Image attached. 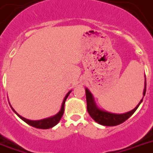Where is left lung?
Here are the masks:
<instances>
[{
  "label": "left lung",
  "mask_w": 153,
  "mask_h": 153,
  "mask_svg": "<svg viewBox=\"0 0 153 153\" xmlns=\"http://www.w3.org/2000/svg\"><path fill=\"white\" fill-rule=\"evenodd\" d=\"M146 80L145 82V89L144 92H143V96H145V94H146ZM86 98H87V111H88L89 114L91 115V117L96 122H97L100 125H105V126H115V125H118L120 124L123 123L124 121H126L128 118H129V117L134 114V112L137 110V108H139V106L140 105L141 103H142V99H143L142 98L140 100L139 104L132 111H131L125 113V114H117L100 110L96 106L94 100V98H93L92 94H91V92H90L89 90L87 89V88H86Z\"/></svg>",
  "instance_id": "8db88e82"
}]
</instances>
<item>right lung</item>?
<instances>
[{
    "mask_svg": "<svg viewBox=\"0 0 153 153\" xmlns=\"http://www.w3.org/2000/svg\"><path fill=\"white\" fill-rule=\"evenodd\" d=\"M71 91L67 93V94L66 95L65 97V98H64L63 101H62V107H61V109L59 111L58 114H56V115H54L53 117H49V118H45V119H42V120H39V121H31V120L26 119L25 117H22L21 115L17 113L12 108V110L15 112V114L18 116V117H20L21 119H22L25 122H26L27 124H28L29 125L32 126V127L37 128H42V129H47V128H50L54 127L55 125H56L57 124L59 123V121H60L61 117H62V114L64 113V105H65V101H66V98L68 97L69 94H70Z\"/></svg>",
    "mask_w": 153,
    "mask_h": 153,
    "instance_id": "add662e5",
    "label": "right lung"
}]
</instances>
